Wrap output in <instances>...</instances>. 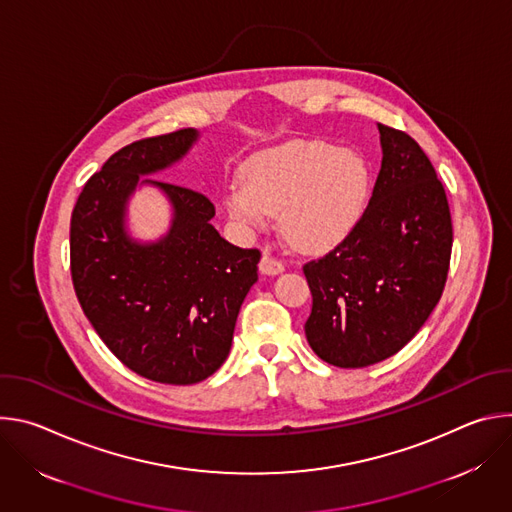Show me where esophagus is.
I'll return each instance as SVG.
<instances>
[{"mask_svg": "<svg viewBox=\"0 0 512 512\" xmlns=\"http://www.w3.org/2000/svg\"><path fill=\"white\" fill-rule=\"evenodd\" d=\"M259 271L263 275H277V273L283 271V263L277 261L275 257H271L269 253H263V257L259 261Z\"/></svg>", "mask_w": 512, "mask_h": 512, "instance_id": "esophagus-1", "label": "esophagus"}]
</instances>
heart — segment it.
Wrapping results in <instances>:
<instances>
[{"mask_svg":"<svg viewBox=\"0 0 512 512\" xmlns=\"http://www.w3.org/2000/svg\"><path fill=\"white\" fill-rule=\"evenodd\" d=\"M369 192L371 172L360 154L296 139L251 156L227 208L247 231H261L269 214H279L281 233L291 245L322 251L354 229Z\"/></svg>","mask_w":512,"mask_h":512,"instance_id":"obj_1","label":"heart"}]
</instances>
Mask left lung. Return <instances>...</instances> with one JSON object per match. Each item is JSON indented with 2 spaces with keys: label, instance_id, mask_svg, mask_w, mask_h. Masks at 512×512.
Returning a JSON list of instances; mask_svg holds the SVG:
<instances>
[{
  "label": "left lung",
  "instance_id": "1",
  "mask_svg": "<svg viewBox=\"0 0 512 512\" xmlns=\"http://www.w3.org/2000/svg\"><path fill=\"white\" fill-rule=\"evenodd\" d=\"M381 170L367 210L328 255L304 265L312 291L306 338L340 369L399 352L442 298L452 216L442 182L403 131L377 123Z\"/></svg>",
  "mask_w": 512,
  "mask_h": 512
}]
</instances>
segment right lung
<instances>
[{
  "label": "right lung",
  "instance_id": "right-lung-1",
  "mask_svg": "<svg viewBox=\"0 0 512 512\" xmlns=\"http://www.w3.org/2000/svg\"><path fill=\"white\" fill-rule=\"evenodd\" d=\"M198 139L196 129H180L125 145L91 176L70 218V271L85 316L127 369L166 385L200 383L221 369L261 257L221 237L206 196L152 178ZM141 187L160 191L173 212L154 242L128 229Z\"/></svg>",
  "mask_w": 512,
  "mask_h": 512
}]
</instances>
